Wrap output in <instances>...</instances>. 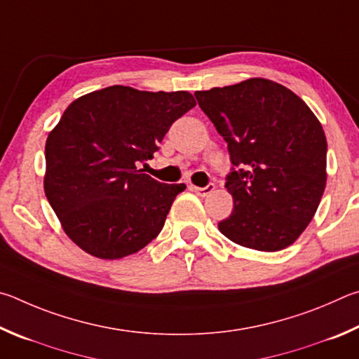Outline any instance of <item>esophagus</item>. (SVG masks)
<instances>
[{
  "label": "esophagus",
  "mask_w": 359,
  "mask_h": 359,
  "mask_svg": "<svg viewBox=\"0 0 359 359\" xmlns=\"http://www.w3.org/2000/svg\"><path fill=\"white\" fill-rule=\"evenodd\" d=\"M191 189L197 194V196H200V197H206V196H210V194L216 189V186L212 184V183H210V184H206L205 187H198V186H191Z\"/></svg>",
  "instance_id": "esophagus-1"
}]
</instances>
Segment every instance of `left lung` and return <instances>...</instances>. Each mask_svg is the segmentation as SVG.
<instances>
[{
	"label": "left lung",
	"mask_w": 359,
	"mask_h": 359,
	"mask_svg": "<svg viewBox=\"0 0 359 359\" xmlns=\"http://www.w3.org/2000/svg\"><path fill=\"white\" fill-rule=\"evenodd\" d=\"M200 109L227 142L225 187L233 211L219 230L263 252L285 249L312 221L326 186V137L303 99L276 81L197 91Z\"/></svg>",
	"instance_id": "8db88e82"
}]
</instances>
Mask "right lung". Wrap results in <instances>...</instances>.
<instances>
[{
  "label": "right lung",
  "instance_id": "right-lung-1",
  "mask_svg": "<svg viewBox=\"0 0 359 359\" xmlns=\"http://www.w3.org/2000/svg\"><path fill=\"white\" fill-rule=\"evenodd\" d=\"M196 107L187 91L109 86L79 97L46 143L43 191L66 235L85 252L115 260L161 233L184 184L138 168L153 159L176 119Z\"/></svg>",
  "mask_w": 359,
  "mask_h": 359
}]
</instances>
